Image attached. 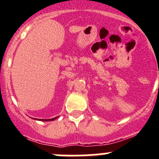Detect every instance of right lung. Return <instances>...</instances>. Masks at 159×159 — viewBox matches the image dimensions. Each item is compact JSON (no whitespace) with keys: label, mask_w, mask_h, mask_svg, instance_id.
Returning a JSON list of instances; mask_svg holds the SVG:
<instances>
[{"label":"right lung","mask_w":159,"mask_h":159,"mask_svg":"<svg viewBox=\"0 0 159 159\" xmlns=\"http://www.w3.org/2000/svg\"><path fill=\"white\" fill-rule=\"evenodd\" d=\"M57 117L54 118V119H41V120H43V121H52V120H54V119H57Z\"/></svg>","instance_id":"obj_1"}]
</instances>
